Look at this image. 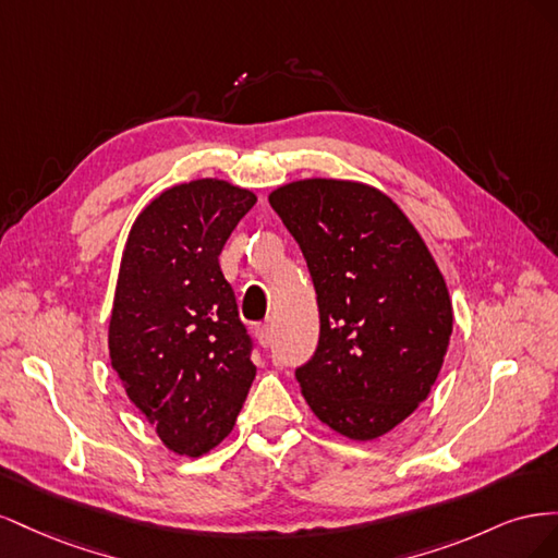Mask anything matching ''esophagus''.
<instances>
[{
    "instance_id": "esophagus-1",
    "label": "esophagus",
    "mask_w": 558,
    "mask_h": 558,
    "mask_svg": "<svg viewBox=\"0 0 558 558\" xmlns=\"http://www.w3.org/2000/svg\"><path fill=\"white\" fill-rule=\"evenodd\" d=\"M256 340H258L263 347H267L269 342H272V326H269V324H258V326H256Z\"/></svg>"
}]
</instances>
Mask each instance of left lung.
I'll return each mask as SVG.
<instances>
[{"label": "left lung", "instance_id": "left-lung-1", "mask_svg": "<svg viewBox=\"0 0 558 558\" xmlns=\"http://www.w3.org/2000/svg\"><path fill=\"white\" fill-rule=\"evenodd\" d=\"M269 205L307 260L318 344L295 379L312 412L375 440L430 393L451 337L447 283L424 240L384 193L353 181L283 185Z\"/></svg>", "mask_w": 558, "mask_h": 558}]
</instances>
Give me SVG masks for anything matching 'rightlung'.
I'll return each mask as SVG.
<instances>
[{"mask_svg": "<svg viewBox=\"0 0 558 558\" xmlns=\"http://www.w3.org/2000/svg\"><path fill=\"white\" fill-rule=\"evenodd\" d=\"M256 195L218 179L165 191L132 226L109 353L167 449L202 456L232 430L256 365L218 256Z\"/></svg>", "mask_w": 558, "mask_h": 558, "instance_id": "obj_1", "label": "right lung"}]
</instances>
